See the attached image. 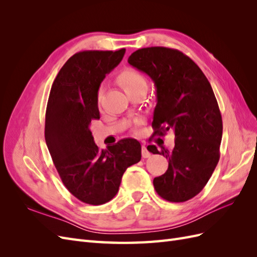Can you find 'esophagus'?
<instances>
[{
  "mask_svg": "<svg viewBox=\"0 0 257 257\" xmlns=\"http://www.w3.org/2000/svg\"><path fill=\"white\" fill-rule=\"evenodd\" d=\"M142 155H143V158H144V159L150 158V155H151V153H150L149 151H148L147 147H146L145 145H143V147H142Z\"/></svg>",
  "mask_w": 257,
  "mask_h": 257,
  "instance_id": "obj_1",
  "label": "esophagus"
}]
</instances>
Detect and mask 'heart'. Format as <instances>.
Masks as SVG:
<instances>
[{
  "label": "heart",
  "mask_w": 257,
  "mask_h": 257,
  "mask_svg": "<svg viewBox=\"0 0 257 257\" xmlns=\"http://www.w3.org/2000/svg\"><path fill=\"white\" fill-rule=\"evenodd\" d=\"M142 81H145L144 76L136 71H132V69L123 72L120 76V82L122 84V87L124 88V90H127L128 88L133 87V85L137 84L138 82H142ZM103 91H104V84H100L98 90H97V93H96L97 104H99L100 98H102Z\"/></svg>",
  "instance_id": "b5f03b06"
}]
</instances>
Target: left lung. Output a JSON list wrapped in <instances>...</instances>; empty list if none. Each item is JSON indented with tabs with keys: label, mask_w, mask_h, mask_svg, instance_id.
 <instances>
[{
	"label": "left lung",
	"mask_w": 257,
	"mask_h": 257,
	"mask_svg": "<svg viewBox=\"0 0 257 257\" xmlns=\"http://www.w3.org/2000/svg\"><path fill=\"white\" fill-rule=\"evenodd\" d=\"M127 62L154 82V134L169 130L175 134L173 151L147 147L168 159L166 173L154 178V189L172 203L189 200L204 189L220 159L223 123L211 84L195 62L177 49L142 48Z\"/></svg>",
	"instance_id": "8db88e82"
}]
</instances>
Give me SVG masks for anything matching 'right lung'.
Instances as JSON below:
<instances>
[{"mask_svg": "<svg viewBox=\"0 0 257 257\" xmlns=\"http://www.w3.org/2000/svg\"><path fill=\"white\" fill-rule=\"evenodd\" d=\"M124 53V48L75 53L60 69L48 98L45 141L53 164L65 188L89 205L111 200L126 168L142 159V146L136 139H121L100 150L90 130L91 122L99 119V85Z\"/></svg>", "mask_w": 257, "mask_h": 257, "instance_id": "right-lung-1", "label": "right lung"}]
</instances>
